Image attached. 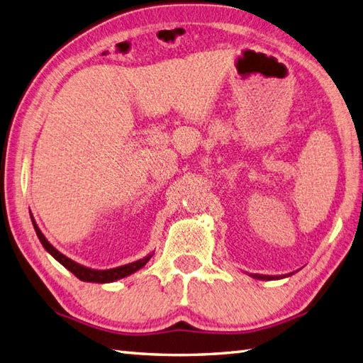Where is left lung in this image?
Instances as JSON below:
<instances>
[{
	"label": "left lung",
	"mask_w": 363,
	"mask_h": 363,
	"mask_svg": "<svg viewBox=\"0 0 363 363\" xmlns=\"http://www.w3.org/2000/svg\"><path fill=\"white\" fill-rule=\"evenodd\" d=\"M293 273L290 274H284V276H267V274H250L252 276L254 279H260V281H274V279H282V277H287V276H291Z\"/></svg>",
	"instance_id": "1"
}]
</instances>
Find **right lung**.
Returning a JSON list of instances; mask_svg holds the SVG:
<instances>
[{"label": "right lung", "mask_w": 363, "mask_h": 363, "mask_svg": "<svg viewBox=\"0 0 363 363\" xmlns=\"http://www.w3.org/2000/svg\"><path fill=\"white\" fill-rule=\"evenodd\" d=\"M30 220H33V226L35 229V234L38 237V240H40V243L43 245V248L48 251L51 256L56 259L59 264H62L68 272H72L78 279L84 281V282H96V284H107V282H113V281H118V279H123V277H126L129 274H133L135 272H138L142 267L146 265V262H148L152 254H148V256H145L143 259H138L135 262H130V264H126V265H121V267H117V268H109V269H95V268H89V267H84L81 264H78V262L72 260L70 257H67L65 254H62L60 251H57L54 246L46 240V237L42 234V230L38 229L37 223L33 217V213H30Z\"/></svg>", "instance_id": "add662e5"}]
</instances>
